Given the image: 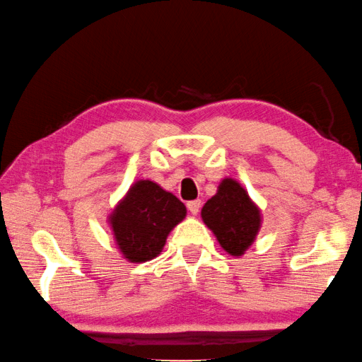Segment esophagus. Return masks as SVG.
I'll use <instances>...</instances> for the list:
<instances>
[{
	"mask_svg": "<svg viewBox=\"0 0 362 362\" xmlns=\"http://www.w3.org/2000/svg\"><path fill=\"white\" fill-rule=\"evenodd\" d=\"M200 205H202L200 200H191V202H187V210L191 211L192 215H197L199 210H200Z\"/></svg>",
	"mask_w": 362,
	"mask_h": 362,
	"instance_id": "obj_1",
	"label": "esophagus"
}]
</instances>
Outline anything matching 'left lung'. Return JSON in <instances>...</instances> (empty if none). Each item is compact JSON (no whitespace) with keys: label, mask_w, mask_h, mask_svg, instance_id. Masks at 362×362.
<instances>
[{"label":"left lung","mask_w":362,"mask_h":362,"mask_svg":"<svg viewBox=\"0 0 362 362\" xmlns=\"http://www.w3.org/2000/svg\"><path fill=\"white\" fill-rule=\"evenodd\" d=\"M200 215L223 250L233 257L245 255L263 223L259 206L234 177L221 180L216 194L206 200Z\"/></svg>","instance_id":"left-lung-1"}]
</instances>
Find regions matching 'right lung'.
<instances>
[{
  "label": "right lung",
  "instance_id": "right-lung-1",
  "mask_svg": "<svg viewBox=\"0 0 362 362\" xmlns=\"http://www.w3.org/2000/svg\"><path fill=\"white\" fill-rule=\"evenodd\" d=\"M187 215L186 205L151 180L134 181L107 216L118 252L129 263L162 253L167 237Z\"/></svg>",
  "mask_w": 362,
  "mask_h": 362
}]
</instances>
